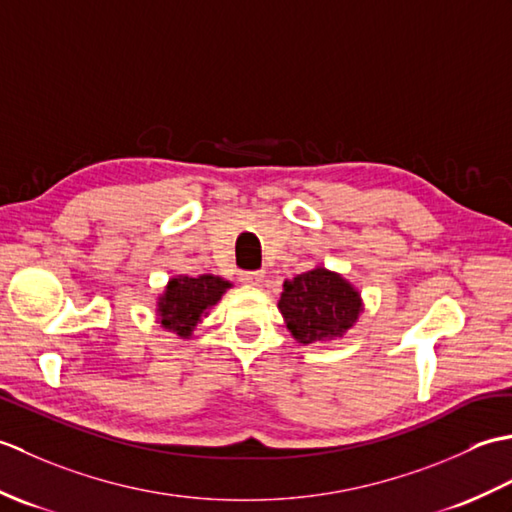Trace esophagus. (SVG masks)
I'll list each match as a JSON object with an SVG mask.
<instances>
[{
    "label": "esophagus",
    "instance_id": "34e87169",
    "mask_svg": "<svg viewBox=\"0 0 512 512\" xmlns=\"http://www.w3.org/2000/svg\"><path fill=\"white\" fill-rule=\"evenodd\" d=\"M239 281L246 286H259L264 281V273L262 270H242V273H239Z\"/></svg>",
    "mask_w": 512,
    "mask_h": 512
}]
</instances>
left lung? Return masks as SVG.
Returning a JSON list of instances; mask_svg holds the SVG:
<instances>
[{
	"mask_svg": "<svg viewBox=\"0 0 512 512\" xmlns=\"http://www.w3.org/2000/svg\"><path fill=\"white\" fill-rule=\"evenodd\" d=\"M279 310L292 336L310 345L350 330L361 312V297L341 275L314 268L286 281Z\"/></svg>",
	"mask_w": 512,
	"mask_h": 512,
	"instance_id": "1",
	"label": "left lung"
}]
</instances>
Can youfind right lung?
Returning <instances> with one entry per match:
<instances>
[{"mask_svg": "<svg viewBox=\"0 0 512 512\" xmlns=\"http://www.w3.org/2000/svg\"><path fill=\"white\" fill-rule=\"evenodd\" d=\"M228 286H231L228 281L213 275L171 279L158 306L162 328L178 332L180 336H189L193 325L200 321L206 310L220 301Z\"/></svg>", "mask_w": 512, "mask_h": 512, "instance_id": "right-lung-1", "label": "right lung"}]
</instances>
